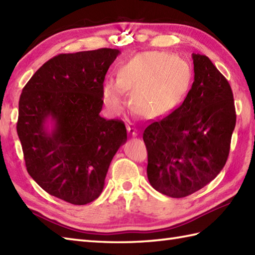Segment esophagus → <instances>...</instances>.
<instances>
[{"instance_id":"esophagus-1","label":"esophagus","mask_w":255,"mask_h":255,"mask_svg":"<svg viewBox=\"0 0 255 255\" xmlns=\"http://www.w3.org/2000/svg\"><path fill=\"white\" fill-rule=\"evenodd\" d=\"M127 130H128V132L131 134L132 137H134V136H137V133H138V130H137V127L134 126L133 124H129L128 126H127Z\"/></svg>"}]
</instances>
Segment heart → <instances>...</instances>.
<instances>
[{
    "label": "heart",
    "instance_id": "obj_1",
    "mask_svg": "<svg viewBox=\"0 0 255 255\" xmlns=\"http://www.w3.org/2000/svg\"><path fill=\"white\" fill-rule=\"evenodd\" d=\"M185 62L163 52H144L118 70L117 79L103 84V102L111 114H119L127 104L125 92H132L134 111L145 118L170 113L181 102L189 83Z\"/></svg>",
    "mask_w": 255,
    "mask_h": 255
}]
</instances>
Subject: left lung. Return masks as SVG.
Masks as SVG:
<instances>
[{
	"mask_svg": "<svg viewBox=\"0 0 255 255\" xmlns=\"http://www.w3.org/2000/svg\"><path fill=\"white\" fill-rule=\"evenodd\" d=\"M193 62L194 82L185 100L143 131L148 180L173 198L199 191L219 174L236 127L229 82L208 57L193 53Z\"/></svg>",
	"mask_w": 255,
	"mask_h": 255,
	"instance_id": "obj_1",
	"label": "left lung"
}]
</instances>
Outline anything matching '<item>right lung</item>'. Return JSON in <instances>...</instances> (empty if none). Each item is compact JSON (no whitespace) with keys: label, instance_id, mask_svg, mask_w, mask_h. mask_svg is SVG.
<instances>
[{"label":"right lung","instance_id":"right-lung-1","mask_svg":"<svg viewBox=\"0 0 255 255\" xmlns=\"http://www.w3.org/2000/svg\"><path fill=\"white\" fill-rule=\"evenodd\" d=\"M118 55L111 48L61 53L21 91L16 129L27 172L67 203L85 205L100 196L114 155L127 141L124 122L100 116L103 83Z\"/></svg>","mask_w":255,"mask_h":255}]
</instances>
